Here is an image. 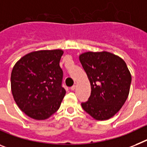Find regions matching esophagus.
<instances>
[{
    "mask_svg": "<svg viewBox=\"0 0 147 147\" xmlns=\"http://www.w3.org/2000/svg\"><path fill=\"white\" fill-rule=\"evenodd\" d=\"M76 85H73V86L71 87V90H76Z\"/></svg>",
    "mask_w": 147,
    "mask_h": 147,
    "instance_id": "esophagus-1",
    "label": "esophagus"
}]
</instances>
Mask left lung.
Listing matches in <instances>:
<instances>
[{
  "label": "left lung",
  "mask_w": 147,
  "mask_h": 147,
  "mask_svg": "<svg viewBox=\"0 0 147 147\" xmlns=\"http://www.w3.org/2000/svg\"><path fill=\"white\" fill-rule=\"evenodd\" d=\"M79 60L91 87L89 100L81 103L85 111L96 120L113 117L129 96L131 76L121 57L108 51H87Z\"/></svg>",
  "instance_id": "8db88e82"
}]
</instances>
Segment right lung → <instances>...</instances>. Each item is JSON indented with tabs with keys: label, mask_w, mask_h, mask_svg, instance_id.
I'll list each match as a JSON object with an SVG mask.
<instances>
[{
	"label": "right lung",
	"mask_w": 147,
	"mask_h": 147,
	"mask_svg": "<svg viewBox=\"0 0 147 147\" xmlns=\"http://www.w3.org/2000/svg\"><path fill=\"white\" fill-rule=\"evenodd\" d=\"M61 49L36 51L18 60L11 73V90L22 111L44 120L59 109L66 90L62 87Z\"/></svg>",
	"instance_id": "add662e5"
}]
</instances>
